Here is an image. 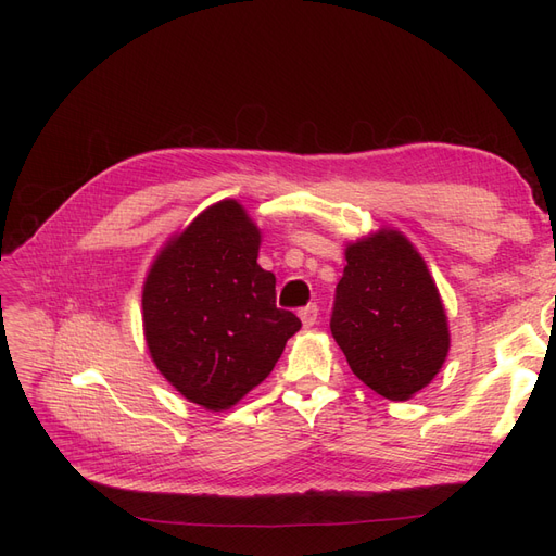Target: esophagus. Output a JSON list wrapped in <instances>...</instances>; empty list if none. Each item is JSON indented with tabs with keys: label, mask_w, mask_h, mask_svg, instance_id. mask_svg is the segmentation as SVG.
<instances>
[{
	"label": "esophagus",
	"mask_w": 556,
	"mask_h": 556,
	"mask_svg": "<svg viewBox=\"0 0 556 556\" xmlns=\"http://www.w3.org/2000/svg\"><path fill=\"white\" fill-rule=\"evenodd\" d=\"M299 317H301V323H304V327L311 329V327L317 323V306L311 304V306H306V308H301V311H299Z\"/></svg>",
	"instance_id": "esophagus-1"
}]
</instances>
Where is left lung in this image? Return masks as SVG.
Returning a JSON list of instances; mask_svg holds the SVG:
<instances>
[{
    "label": "left lung",
    "mask_w": 556,
    "mask_h": 556,
    "mask_svg": "<svg viewBox=\"0 0 556 556\" xmlns=\"http://www.w3.org/2000/svg\"><path fill=\"white\" fill-rule=\"evenodd\" d=\"M331 333L364 384L390 401L427 387L450 350L447 315L425 260L396 229L345 248Z\"/></svg>",
    "instance_id": "left-lung-1"
}]
</instances>
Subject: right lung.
Here are the masks:
<instances>
[{
	"instance_id": "add662e5",
	"label": "right lung",
	"mask_w": 556,
	"mask_h": 556,
	"mask_svg": "<svg viewBox=\"0 0 556 556\" xmlns=\"http://www.w3.org/2000/svg\"><path fill=\"white\" fill-rule=\"evenodd\" d=\"M262 233L233 199L166 243L143 282V333L160 374L192 403L227 410L274 371L301 319L276 306Z\"/></svg>"
}]
</instances>
